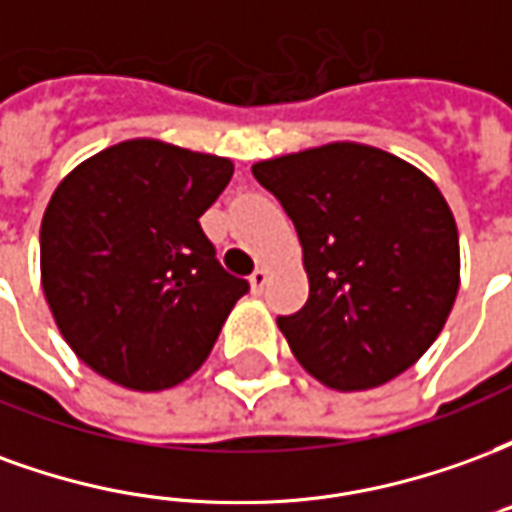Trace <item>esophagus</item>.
Masks as SVG:
<instances>
[{
  "instance_id": "obj_1",
  "label": "esophagus",
  "mask_w": 512,
  "mask_h": 512,
  "mask_svg": "<svg viewBox=\"0 0 512 512\" xmlns=\"http://www.w3.org/2000/svg\"><path fill=\"white\" fill-rule=\"evenodd\" d=\"M266 282H268V268L266 266L255 268V274L249 277V285H252V290H263L266 288Z\"/></svg>"
}]
</instances>
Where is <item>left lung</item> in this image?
Returning <instances> with one entry per match:
<instances>
[{"label":"left lung","instance_id":"left-lung-1","mask_svg":"<svg viewBox=\"0 0 512 512\" xmlns=\"http://www.w3.org/2000/svg\"><path fill=\"white\" fill-rule=\"evenodd\" d=\"M299 233L310 299L279 318L299 365L337 392L392 381L450 318L458 227L433 180L362 142H329L252 167Z\"/></svg>","mask_w":512,"mask_h":512}]
</instances>
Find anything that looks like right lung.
I'll return each instance as SVG.
<instances>
[{
	"instance_id": "obj_1",
	"label": "right lung",
	"mask_w": 512,
	"mask_h": 512,
	"mask_svg": "<svg viewBox=\"0 0 512 512\" xmlns=\"http://www.w3.org/2000/svg\"><path fill=\"white\" fill-rule=\"evenodd\" d=\"M233 161L161 139L84 158L40 222V285L57 329L98 376L161 392L197 373L246 279L227 274L200 216Z\"/></svg>"
}]
</instances>
